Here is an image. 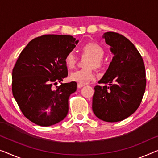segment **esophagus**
<instances>
[{
    "label": "esophagus",
    "mask_w": 158,
    "mask_h": 158,
    "mask_svg": "<svg viewBox=\"0 0 158 158\" xmlns=\"http://www.w3.org/2000/svg\"><path fill=\"white\" fill-rule=\"evenodd\" d=\"M83 86H84L83 84H81V83L77 84V88H81V87H83Z\"/></svg>",
    "instance_id": "esophagus-1"
}]
</instances>
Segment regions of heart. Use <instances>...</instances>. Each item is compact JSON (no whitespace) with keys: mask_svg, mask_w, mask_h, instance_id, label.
Masks as SVG:
<instances>
[{"mask_svg":"<svg viewBox=\"0 0 158 158\" xmlns=\"http://www.w3.org/2000/svg\"><path fill=\"white\" fill-rule=\"evenodd\" d=\"M81 52L82 56L88 57L85 64L86 68L73 72L70 76V80L78 83L84 84L94 78V68L96 69L102 68L104 64L103 59L104 49L98 44L87 42L82 46ZM76 60V55L73 52L68 53L65 56V64L70 69L75 67Z\"/></svg>","mask_w":158,"mask_h":158,"instance_id":"b5f03b06","label":"heart"}]
</instances>
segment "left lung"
I'll return each instance as SVG.
<instances>
[{
	"mask_svg": "<svg viewBox=\"0 0 158 158\" xmlns=\"http://www.w3.org/2000/svg\"><path fill=\"white\" fill-rule=\"evenodd\" d=\"M114 54L107 71L94 87L93 110L106 122L122 121L137 110L146 86L143 60L133 44L120 34L107 31L102 37ZM108 86H107V85Z\"/></svg>",
	"mask_w": 158,
	"mask_h": 158,
	"instance_id": "left-lung-1",
	"label": "left lung"
}]
</instances>
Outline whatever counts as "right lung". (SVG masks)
<instances>
[{"instance_id":"1","label":"right lung","mask_w":158,"mask_h":158,"mask_svg":"<svg viewBox=\"0 0 158 158\" xmlns=\"http://www.w3.org/2000/svg\"><path fill=\"white\" fill-rule=\"evenodd\" d=\"M78 40L70 35H45L33 39L22 51L12 73V91L27 118L41 127L60 122L69 112V98L76 82H58L68 76L65 56Z\"/></svg>"}]
</instances>
